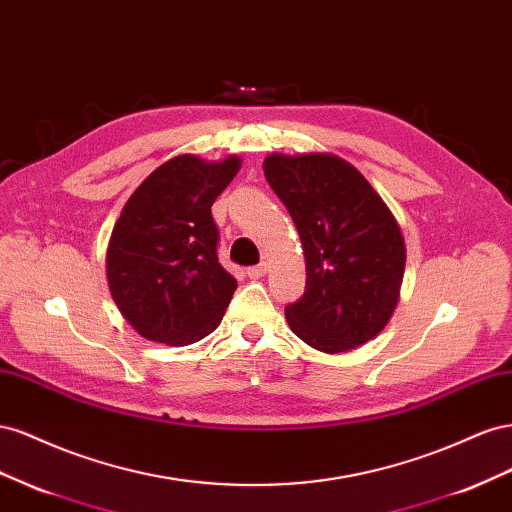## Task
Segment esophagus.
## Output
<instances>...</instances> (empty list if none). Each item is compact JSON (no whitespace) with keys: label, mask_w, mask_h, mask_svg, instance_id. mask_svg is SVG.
<instances>
[{"label":"esophagus","mask_w":512,"mask_h":512,"mask_svg":"<svg viewBox=\"0 0 512 512\" xmlns=\"http://www.w3.org/2000/svg\"><path fill=\"white\" fill-rule=\"evenodd\" d=\"M266 272H268V264H259V266H253V268L246 270V274L251 276V279H261V276H264Z\"/></svg>","instance_id":"obj_1"}]
</instances>
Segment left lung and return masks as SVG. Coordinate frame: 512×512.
I'll return each mask as SVG.
<instances>
[{
    "instance_id": "1",
    "label": "left lung",
    "mask_w": 512,
    "mask_h": 512,
    "mask_svg": "<svg viewBox=\"0 0 512 512\" xmlns=\"http://www.w3.org/2000/svg\"><path fill=\"white\" fill-rule=\"evenodd\" d=\"M266 180L291 214L306 291L285 317L306 345L341 354L377 337L401 298L405 240L369 180L328 152L270 154Z\"/></svg>"
}]
</instances>
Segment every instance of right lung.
I'll use <instances>...</instances> for the list:
<instances>
[{
	"label": "right lung",
	"instance_id": "obj_1",
	"mask_svg": "<svg viewBox=\"0 0 512 512\" xmlns=\"http://www.w3.org/2000/svg\"><path fill=\"white\" fill-rule=\"evenodd\" d=\"M240 167L238 156H173L126 201L111 231L107 281L143 339L191 345L221 324L238 281L218 264L212 203Z\"/></svg>",
	"mask_w": 512,
	"mask_h": 512
}]
</instances>
